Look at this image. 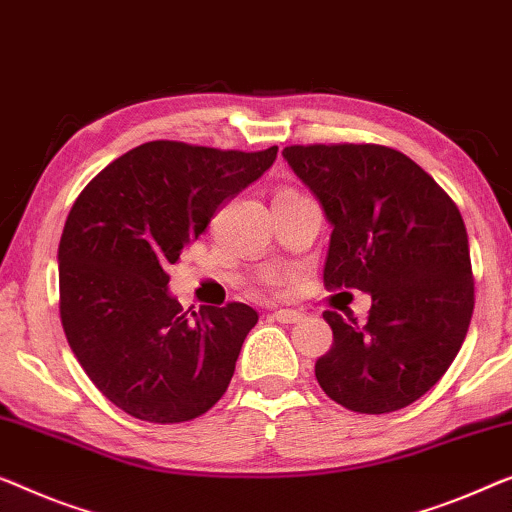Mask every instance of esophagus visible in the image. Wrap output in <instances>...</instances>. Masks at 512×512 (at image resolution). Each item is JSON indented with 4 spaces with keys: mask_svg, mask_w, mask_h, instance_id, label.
<instances>
[{
    "mask_svg": "<svg viewBox=\"0 0 512 512\" xmlns=\"http://www.w3.org/2000/svg\"><path fill=\"white\" fill-rule=\"evenodd\" d=\"M272 316L277 318L279 323H300L302 318H305L302 311H295V309H277Z\"/></svg>",
    "mask_w": 512,
    "mask_h": 512,
    "instance_id": "esophagus-1",
    "label": "esophagus"
}]
</instances>
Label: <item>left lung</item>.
Segmentation results:
<instances>
[{
    "mask_svg": "<svg viewBox=\"0 0 512 512\" xmlns=\"http://www.w3.org/2000/svg\"><path fill=\"white\" fill-rule=\"evenodd\" d=\"M281 154L332 226L325 286L372 295L365 323L323 314L332 346L316 360V381L351 411L404 409L446 374L469 330L462 214L416 161L390 147L291 145Z\"/></svg>",
    "mask_w": 512,
    "mask_h": 512,
    "instance_id": "left-lung-1",
    "label": "left lung"
}]
</instances>
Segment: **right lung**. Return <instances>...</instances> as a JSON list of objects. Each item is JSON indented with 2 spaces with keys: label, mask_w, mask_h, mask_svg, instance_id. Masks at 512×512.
<instances>
[{
  "label": "right lung",
  "mask_w": 512,
  "mask_h": 512,
  "mask_svg": "<svg viewBox=\"0 0 512 512\" xmlns=\"http://www.w3.org/2000/svg\"><path fill=\"white\" fill-rule=\"evenodd\" d=\"M277 159L173 140L133 147L101 170L59 240V316L80 367L124 413L147 422L203 416L233 379L249 305L184 311L168 268L214 212Z\"/></svg>",
  "instance_id": "1"
}]
</instances>
